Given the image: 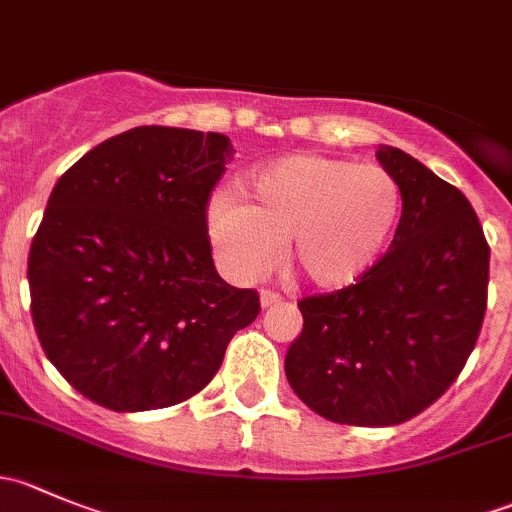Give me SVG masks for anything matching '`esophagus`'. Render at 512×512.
Listing matches in <instances>:
<instances>
[{
	"label": "esophagus",
	"instance_id": "esophagus-1",
	"mask_svg": "<svg viewBox=\"0 0 512 512\" xmlns=\"http://www.w3.org/2000/svg\"><path fill=\"white\" fill-rule=\"evenodd\" d=\"M282 297L277 292H272V289H262L260 292V304L262 307H275V304H280Z\"/></svg>",
	"mask_w": 512,
	"mask_h": 512
}]
</instances>
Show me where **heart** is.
<instances>
[{"label":"heart","mask_w":512,"mask_h":512,"mask_svg":"<svg viewBox=\"0 0 512 512\" xmlns=\"http://www.w3.org/2000/svg\"><path fill=\"white\" fill-rule=\"evenodd\" d=\"M401 215V190L379 165L292 153L260 165L245 203L218 195L208 235L235 280H252L287 242V270L309 287L337 292L379 262Z\"/></svg>","instance_id":"obj_1"}]
</instances>
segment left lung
I'll use <instances>...</instances> for the list:
<instances>
[{
    "label": "left lung",
    "instance_id": "left-lung-1",
    "mask_svg": "<svg viewBox=\"0 0 512 512\" xmlns=\"http://www.w3.org/2000/svg\"><path fill=\"white\" fill-rule=\"evenodd\" d=\"M376 158L401 190L386 255L347 289L304 297L285 356L294 394L347 426H396L446 394L488 304L490 247L466 195L399 148Z\"/></svg>",
    "mask_w": 512,
    "mask_h": 512
}]
</instances>
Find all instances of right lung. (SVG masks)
<instances>
[{
  "instance_id": "1",
  "label": "right lung",
  "mask_w": 512,
  "mask_h": 512,
  "mask_svg": "<svg viewBox=\"0 0 512 512\" xmlns=\"http://www.w3.org/2000/svg\"><path fill=\"white\" fill-rule=\"evenodd\" d=\"M230 138L138 126L76 160L54 185L29 250L41 349L111 411L180 404L218 374L260 314L255 289L218 275L208 200Z\"/></svg>"
}]
</instances>
